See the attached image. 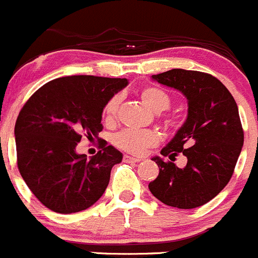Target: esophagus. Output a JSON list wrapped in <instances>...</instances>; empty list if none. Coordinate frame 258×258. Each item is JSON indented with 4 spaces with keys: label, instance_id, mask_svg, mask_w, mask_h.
<instances>
[{
    "label": "esophagus",
    "instance_id": "obj_1",
    "mask_svg": "<svg viewBox=\"0 0 258 258\" xmlns=\"http://www.w3.org/2000/svg\"><path fill=\"white\" fill-rule=\"evenodd\" d=\"M123 160H124V162H125V163H139L142 159H139V158L130 157V155H124Z\"/></svg>",
    "mask_w": 258,
    "mask_h": 258
}]
</instances>
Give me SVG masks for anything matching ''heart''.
<instances>
[{
    "instance_id": "heart-1",
    "label": "heart",
    "mask_w": 258,
    "mask_h": 258,
    "mask_svg": "<svg viewBox=\"0 0 258 258\" xmlns=\"http://www.w3.org/2000/svg\"><path fill=\"white\" fill-rule=\"evenodd\" d=\"M140 98L143 103L153 110L154 113H162L170 105L169 94L162 88L158 86H145L140 91ZM120 95H115L108 101L105 106V119L108 121L113 120L118 113L120 105ZM167 125H169V120H164ZM159 142V135L154 130H138V129H125L116 133L113 137V143L121 150L132 153V154H142L148 148L154 147Z\"/></svg>"
}]
</instances>
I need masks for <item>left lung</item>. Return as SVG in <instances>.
Masks as SVG:
<instances>
[{
    "label": "left lung",
    "instance_id": "obj_1",
    "mask_svg": "<svg viewBox=\"0 0 258 258\" xmlns=\"http://www.w3.org/2000/svg\"><path fill=\"white\" fill-rule=\"evenodd\" d=\"M187 98L188 114L173 139L152 158L159 174L149 183L155 198L170 207L190 210L206 205L227 185L243 145L237 104L228 89L210 74L173 69L152 76ZM190 148H188L187 147ZM182 152L185 167L174 164Z\"/></svg>",
    "mask_w": 258,
    "mask_h": 258
}]
</instances>
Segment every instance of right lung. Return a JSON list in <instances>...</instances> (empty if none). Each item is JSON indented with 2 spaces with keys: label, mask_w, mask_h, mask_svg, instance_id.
<instances>
[{
  "label": "right lung",
  "mask_w": 258,
  "mask_h": 258,
  "mask_svg": "<svg viewBox=\"0 0 258 258\" xmlns=\"http://www.w3.org/2000/svg\"><path fill=\"white\" fill-rule=\"evenodd\" d=\"M126 85V79L65 76L41 86L21 109L15 125L17 165L48 210L80 212L104 195L123 154L104 140L100 152L88 159L76 153V145L83 135L98 138L104 108Z\"/></svg>",
  "instance_id": "right-lung-1"
}]
</instances>
